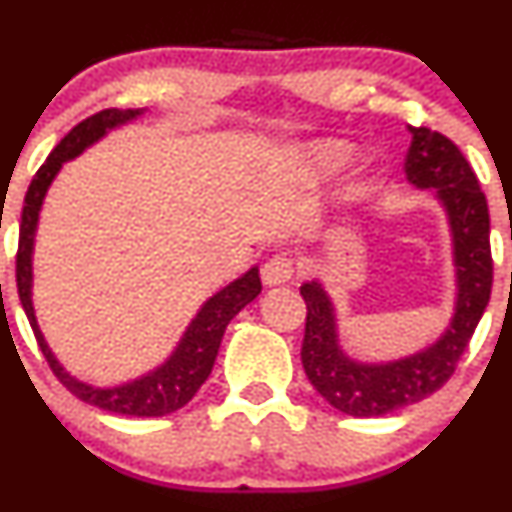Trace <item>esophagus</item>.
Wrapping results in <instances>:
<instances>
[{
  "instance_id": "esophagus-1",
  "label": "esophagus",
  "mask_w": 512,
  "mask_h": 512,
  "mask_svg": "<svg viewBox=\"0 0 512 512\" xmlns=\"http://www.w3.org/2000/svg\"><path fill=\"white\" fill-rule=\"evenodd\" d=\"M294 280V262L289 260L287 255H275L265 262L262 267V282L267 287L287 285V282Z\"/></svg>"
}]
</instances>
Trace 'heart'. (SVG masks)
<instances>
[{
	"label": "heart",
	"mask_w": 512,
	"mask_h": 512,
	"mask_svg": "<svg viewBox=\"0 0 512 512\" xmlns=\"http://www.w3.org/2000/svg\"><path fill=\"white\" fill-rule=\"evenodd\" d=\"M352 156L354 146L347 141H334V138L312 141L294 153V173L307 180V183H312V180H322L327 175L337 173L342 165L352 160Z\"/></svg>",
	"instance_id": "obj_1"
}]
</instances>
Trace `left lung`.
Here are the masks:
<instances>
[{
    "label": "left lung",
    "mask_w": 512,
    "mask_h": 512,
    "mask_svg": "<svg viewBox=\"0 0 512 512\" xmlns=\"http://www.w3.org/2000/svg\"><path fill=\"white\" fill-rule=\"evenodd\" d=\"M406 153V180L428 190L446 213L453 255V312L436 342L389 361H361L342 347L337 307L322 280L302 282L307 302L302 366L324 401L342 414L386 416L426 399L456 371L490 299V215L485 195L466 156L451 138L414 128Z\"/></svg>",
    "instance_id": "8db88e82"
}]
</instances>
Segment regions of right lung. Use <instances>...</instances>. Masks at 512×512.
Returning <instances> with one entry per match:
<instances>
[{
  "mask_svg": "<svg viewBox=\"0 0 512 512\" xmlns=\"http://www.w3.org/2000/svg\"><path fill=\"white\" fill-rule=\"evenodd\" d=\"M143 113L146 111H118V108H106V111L96 113V116L86 118L79 126L71 128V131L61 138L59 146L51 151V156L46 158V163L39 168V173L34 175L32 185H29L27 190V198H24L22 227H19L17 287L24 312H27L29 324H32L34 329L36 342H39L41 352H44L51 371L59 376L61 384H64L71 394L79 396L81 401L98 406V409L103 411H111V414L121 416L148 418L173 414V411L183 409V406L198 394V389L208 381L210 371H213L215 356H218L227 324H230V319L235 317L240 309H245L252 299H257V294L262 292V282L260 267L255 265L250 267L245 275L232 280L230 285H225L220 292H215L213 297L205 299L203 307L198 309V314H195V317L190 319L188 327H185L183 337L178 339L173 352L165 356V361H160L158 366H153L146 374L136 376V379L121 381V384L96 386L89 384V381H81L79 376L66 371L64 364H61V361L56 359V354L51 352L49 342H46L39 322H36L32 299L34 240L46 193H49L51 183L56 180L59 170L64 168V163L79 158L81 153L89 151L91 146H96V143L101 141V138H106L108 133L126 126V123H133L136 118H141Z\"/></svg>",
  "mask_w": 512,
  "mask_h": 512,
  "instance_id": "right-lung-1",
  "label": "right lung"
}]
</instances>
